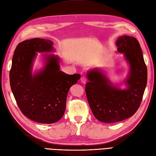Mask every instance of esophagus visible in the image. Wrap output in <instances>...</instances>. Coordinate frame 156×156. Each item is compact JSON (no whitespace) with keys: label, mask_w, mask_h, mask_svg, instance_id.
Masks as SVG:
<instances>
[{"label":"esophagus","mask_w":156,"mask_h":156,"mask_svg":"<svg viewBox=\"0 0 156 156\" xmlns=\"http://www.w3.org/2000/svg\"><path fill=\"white\" fill-rule=\"evenodd\" d=\"M81 82L83 84H85L87 82V78L85 77H81Z\"/></svg>","instance_id":"1"}]
</instances>
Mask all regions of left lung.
<instances>
[{
  "mask_svg": "<svg viewBox=\"0 0 156 156\" xmlns=\"http://www.w3.org/2000/svg\"><path fill=\"white\" fill-rule=\"evenodd\" d=\"M116 45L117 51L124 53L130 63L128 89L111 86L96 69L87 74L89 81L85 85L91 111L97 120L105 123L120 122L134 115L141 104L147 84V67L138 41L134 37L123 36L118 39Z\"/></svg>",
  "mask_w": 156,
  "mask_h": 156,
  "instance_id": "left-lung-1",
  "label": "left lung"
}]
</instances>
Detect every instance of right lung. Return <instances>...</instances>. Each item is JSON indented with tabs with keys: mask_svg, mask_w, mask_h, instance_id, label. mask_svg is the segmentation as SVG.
<instances>
[{
	"mask_svg": "<svg viewBox=\"0 0 156 156\" xmlns=\"http://www.w3.org/2000/svg\"><path fill=\"white\" fill-rule=\"evenodd\" d=\"M51 40L33 38L17 45L10 70V84L22 114L35 122L51 124L64 115L70 87L80 78L59 70V59L49 55L44 69L32 75L36 51H53Z\"/></svg>",
	"mask_w": 156,
	"mask_h": 156,
	"instance_id": "right-lung-1",
	"label": "right lung"
}]
</instances>
